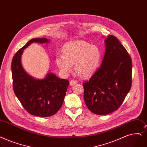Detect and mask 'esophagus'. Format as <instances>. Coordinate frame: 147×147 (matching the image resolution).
I'll return each instance as SVG.
<instances>
[{"label":"esophagus","mask_w":147,"mask_h":147,"mask_svg":"<svg viewBox=\"0 0 147 147\" xmlns=\"http://www.w3.org/2000/svg\"><path fill=\"white\" fill-rule=\"evenodd\" d=\"M77 83H78V82L76 81V80H70V82H69V84H70V85H71V86H73V85H76V84H77Z\"/></svg>","instance_id":"1"}]
</instances>
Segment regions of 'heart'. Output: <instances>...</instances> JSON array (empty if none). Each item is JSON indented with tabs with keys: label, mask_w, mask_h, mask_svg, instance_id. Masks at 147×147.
Here are the masks:
<instances>
[{
	"label": "heart",
	"mask_w": 147,
	"mask_h": 147,
	"mask_svg": "<svg viewBox=\"0 0 147 147\" xmlns=\"http://www.w3.org/2000/svg\"><path fill=\"white\" fill-rule=\"evenodd\" d=\"M101 50L95 45L82 40H76L64 44L62 55L56 59V63L60 71L68 74L74 65L75 73L82 78H89L95 73L100 65Z\"/></svg>",
	"instance_id": "b5f03b06"
}]
</instances>
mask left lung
<instances>
[{"instance_id": "left-lung-1", "label": "left lung", "mask_w": 147, "mask_h": 147, "mask_svg": "<svg viewBox=\"0 0 147 147\" xmlns=\"http://www.w3.org/2000/svg\"><path fill=\"white\" fill-rule=\"evenodd\" d=\"M105 54L101 67L83 84L89 110L103 115L117 110L131 86L132 63L129 54L115 36L105 41Z\"/></svg>"}]
</instances>
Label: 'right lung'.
<instances>
[{
	"label": "right lung",
	"instance_id": "1",
	"mask_svg": "<svg viewBox=\"0 0 147 147\" xmlns=\"http://www.w3.org/2000/svg\"><path fill=\"white\" fill-rule=\"evenodd\" d=\"M49 42L46 38H33L18 50L11 63L13 89L16 97L28 112L40 117L52 116L60 109L69 82L59 79L53 73H48L43 79H36L25 71L21 58L23 50L31 44Z\"/></svg>",
	"mask_w": 147,
	"mask_h": 147
}]
</instances>
